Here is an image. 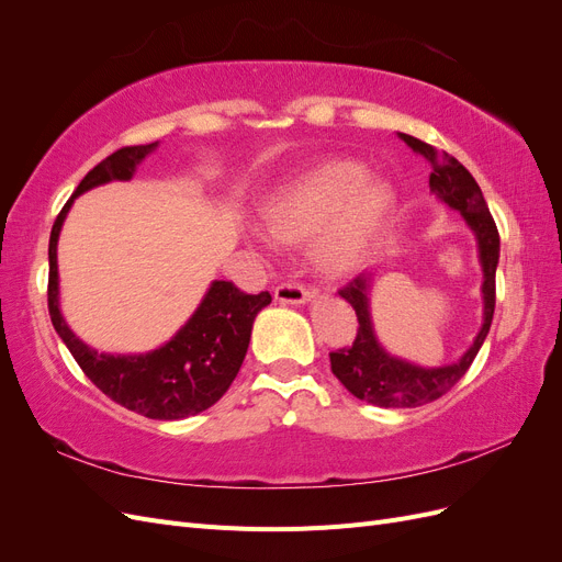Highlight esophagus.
I'll return each instance as SVG.
<instances>
[{"mask_svg":"<svg viewBox=\"0 0 562 562\" xmlns=\"http://www.w3.org/2000/svg\"><path fill=\"white\" fill-rule=\"evenodd\" d=\"M274 297L281 304H304V302H310L314 295L300 283H281L274 291Z\"/></svg>","mask_w":562,"mask_h":562,"instance_id":"34e87169","label":"esophagus"}]
</instances>
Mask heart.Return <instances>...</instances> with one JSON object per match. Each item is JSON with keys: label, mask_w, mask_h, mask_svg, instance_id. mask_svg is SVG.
<instances>
[{"label": "heart", "mask_w": 562, "mask_h": 562, "mask_svg": "<svg viewBox=\"0 0 562 562\" xmlns=\"http://www.w3.org/2000/svg\"><path fill=\"white\" fill-rule=\"evenodd\" d=\"M398 194L384 178L351 159H326L291 178L260 203L274 241H312V260L328 277L359 269L396 211Z\"/></svg>", "instance_id": "1"}]
</instances>
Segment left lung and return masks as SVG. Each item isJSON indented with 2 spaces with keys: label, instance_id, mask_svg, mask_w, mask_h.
<instances>
[{
  "label": "left lung",
  "instance_id": "obj_1",
  "mask_svg": "<svg viewBox=\"0 0 562 562\" xmlns=\"http://www.w3.org/2000/svg\"><path fill=\"white\" fill-rule=\"evenodd\" d=\"M398 138L431 164V192L446 206L459 211L467 227L475 236V250H479V262L483 271V323L479 335L473 337V345L454 363L424 368L413 361L398 359V356L389 353L382 347L375 326H372L370 293L378 269L356 277L347 288L339 291V295L353 307L356 318H359V333H356V339L349 349H337L330 353V368L333 375L356 398L378 407H417L431 403L464 378V372L473 363L475 353L481 351L490 333L492 314H495V274L499 265V232L495 220L490 215L479 182L473 180V176L462 164L446 155V151H438L436 147L422 143L407 133H398Z\"/></svg>",
  "mask_w": 562,
  "mask_h": 562
}]
</instances>
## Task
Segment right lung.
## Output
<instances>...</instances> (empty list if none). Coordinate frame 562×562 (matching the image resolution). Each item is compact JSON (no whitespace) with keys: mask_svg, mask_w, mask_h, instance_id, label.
<instances>
[{"mask_svg":"<svg viewBox=\"0 0 562 562\" xmlns=\"http://www.w3.org/2000/svg\"><path fill=\"white\" fill-rule=\"evenodd\" d=\"M159 143L122 147L100 161L56 217L48 239V314L56 333L87 378L114 403L149 419H184L209 411L239 372L252 321L271 302L269 293L246 295L229 281H213L184 326L147 353H103L83 345L60 312L58 236L79 194L114 180H131Z\"/></svg>","mask_w":562,"mask_h":562,"instance_id":"add662e5","label":"right lung"}]
</instances>
